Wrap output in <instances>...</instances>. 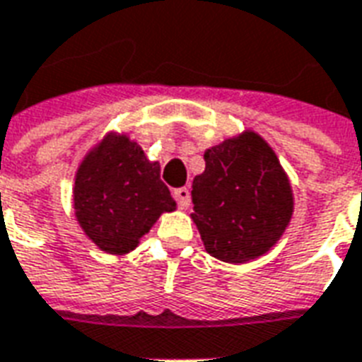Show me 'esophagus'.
<instances>
[{
    "label": "esophagus",
    "instance_id": "esophagus-1",
    "mask_svg": "<svg viewBox=\"0 0 362 362\" xmlns=\"http://www.w3.org/2000/svg\"><path fill=\"white\" fill-rule=\"evenodd\" d=\"M174 199L178 202V207L180 209H188L189 202H192V195H189L188 188H178L174 189Z\"/></svg>",
    "mask_w": 362,
    "mask_h": 362
}]
</instances>
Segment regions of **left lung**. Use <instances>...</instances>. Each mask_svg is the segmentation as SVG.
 I'll use <instances>...</instances> for the list:
<instances>
[{"label": "left lung", "instance_id": "obj_1", "mask_svg": "<svg viewBox=\"0 0 362 362\" xmlns=\"http://www.w3.org/2000/svg\"><path fill=\"white\" fill-rule=\"evenodd\" d=\"M205 170L192 184V221L209 255L247 263L284 235L293 189L274 149L253 130L209 147Z\"/></svg>", "mask_w": 362, "mask_h": 362}]
</instances>
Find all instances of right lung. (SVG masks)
<instances>
[{
    "mask_svg": "<svg viewBox=\"0 0 362 362\" xmlns=\"http://www.w3.org/2000/svg\"><path fill=\"white\" fill-rule=\"evenodd\" d=\"M160 167L127 134L107 132L84 155L72 203L80 228L101 251L127 255L176 202L160 182Z\"/></svg>",
    "mask_w": 362,
    "mask_h": 362,
    "instance_id": "right-lung-1",
    "label": "right lung"
}]
</instances>
